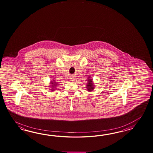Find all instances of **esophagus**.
Masks as SVG:
<instances>
[{"label": "esophagus", "mask_w": 153, "mask_h": 153, "mask_svg": "<svg viewBox=\"0 0 153 153\" xmlns=\"http://www.w3.org/2000/svg\"><path fill=\"white\" fill-rule=\"evenodd\" d=\"M72 81H74V80H72Z\"/></svg>", "instance_id": "obj_1"}]
</instances>
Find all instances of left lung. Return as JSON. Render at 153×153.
<instances>
[{
  "label": "left lung",
  "mask_w": 153,
  "mask_h": 153,
  "mask_svg": "<svg viewBox=\"0 0 153 153\" xmlns=\"http://www.w3.org/2000/svg\"><path fill=\"white\" fill-rule=\"evenodd\" d=\"M87 81V85H86L87 90L88 92H92L95 88L94 82L93 81V79L91 78V77L90 76H88Z\"/></svg>",
  "instance_id": "left-lung-1"
}]
</instances>
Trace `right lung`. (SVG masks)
Here are the masks:
<instances>
[{
	"label": "right lung",
	"instance_id": "obj_1",
	"mask_svg": "<svg viewBox=\"0 0 153 153\" xmlns=\"http://www.w3.org/2000/svg\"><path fill=\"white\" fill-rule=\"evenodd\" d=\"M59 85V82H56L55 80H54V78H53V80H51V82H50V84H49V86H48L49 88L50 89V90L51 91V92L53 91H54L55 89H56V87L59 86L58 85Z\"/></svg>",
	"mask_w": 153,
	"mask_h": 153
}]
</instances>
